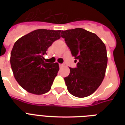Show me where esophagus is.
Segmentation results:
<instances>
[{"label":"esophagus","instance_id":"esophagus-1","mask_svg":"<svg viewBox=\"0 0 125 125\" xmlns=\"http://www.w3.org/2000/svg\"><path fill=\"white\" fill-rule=\"evenodd\" d=\"M63 65H64L63 64V63H60V64H59V66H60V67H63Z\"/></svg>","mask_w":125,"mask_h":125}]
</instances>
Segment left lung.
Instances as JSON below:
<instances>
[{"label": "left lung", "mask_w": 125, "mask_h": 125, "mask_svg": "<svg viewBox=\"0 0 125 125\" xmlns=\"http://www.w3.org/2000/svg\"><path fill=\"white\" fill-rule=\"evenodd\" d=\"M75 62L76 68L70 69L64 80L69 93L83 98L93 93L104 78L108 58L104 43L94 33L77 28L62 31Z\"/></svg>", "instance_id": "1"}]
</instances>
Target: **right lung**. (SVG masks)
Wrapping results in <instances>:
<instances>
[{
    "label": "right lung",
    "mask_w": 125,
    "mask_h": 125,
    "mask_svg": "<svg viewBox=\"0 0 125 125\" xmlns=\"http://www.w3.org/2000/svg\"><path fill=\"white\" fill-rule=\"evenodd\" d=\"M60 32L38 29L15 43L11 52V69L17 82L29 93L42 95L51 89L59 65L46 63L43 55L53 42L60 38Z\"/></svg>",
    "instance_id": "obj_1"
}]
</instances>
